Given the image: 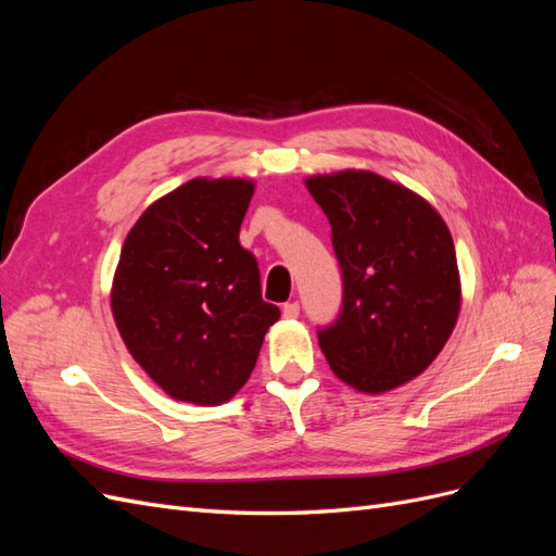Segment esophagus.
Returning <instances> with one entry per match:
<instances>
[{"mask_svg": "<svg viewBox=\"0 0 556 556\" xmlns=\"http://www.w3.org/2000/svg\"><path fill=\"white\" fill-rule=\"evenodd\" d=\"M282 315L288 317V319H294V317H299V304H296V301H288V304L282 306Z\"/></svg>", "mask_w": 556, "mask_h": 556, "instance_id": "1", "label": "esophagus"}]
</instances>
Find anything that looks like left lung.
Listing matches in <instances>:
<instances>
[{
  "label": "left lung",
  "instance_id": "1",
  "mask_svg": "<svg viewBox=\"0 0 556 556\" xmlns=\"http://www.w3.org/2000/svg\"><path fill=\"white\" fill-rule=\"evenodd\" d=\"M331 225L343 304L317 329L331 371L378 394L419 376L459 315V268L450 229L422 197L371 172L306 180Z\"/></svg>",
  "mask_w": 556,
  "mask_h": 556
}]
</instances>
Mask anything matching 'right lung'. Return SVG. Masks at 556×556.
Here are the masks:
<instances>
[{
    "label": "right lung",
    "instance_id": "1",
    "mask_svg": "<svg viewBox=\"0 0 556 556\" xmlns=\"http://www.w3.org/2000/svg\"><path fill=\"white\" fill-rule=\"evenodd\" d=\"M252 190L241 178H194L155 201L125 239L115 325L131 357L178 401H229L280 317L262 299L255 255L239 243Z\"/></svg>",
    "mask_w": 556,
    "mask_h": 556
}]
</instances>
